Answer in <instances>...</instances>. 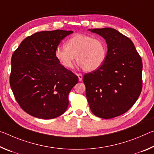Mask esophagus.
Returning <instances> with one entry per match:
<instances>
[{
	"label": "esophagus",
	"mask_w": 154,
	"mask_h": 154,
	"mask_svg": "<svg viewBox=\"0 0 154 154\" xmlns=\"http://www.w3.org/2000/svg\"><path fill=\"white\" fill-rule=\"evenodd\" d=\"M76 74L78 75V77H79V81H82V74H80V73H79V74Z\"/></svg>",
	"instance_id": "esophagus-1"
}]
</instances>
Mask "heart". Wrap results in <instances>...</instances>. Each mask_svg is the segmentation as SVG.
Segmentation results:
<instances>
[{
	"mask_svg": "<svg viewBox=\"0 0 154 154\" xmlns=\"http://www.w3.org/2000/svg\"><path fill=\"white\" fill-rule=\"evenodd\" d=\"M65 46L55 50V57L63 66L71 68L76 58L85 71H95L104 64L107 55V45L100 37L77 34L68 39Z\"/></svg>",
	"mask_w": 154,
	"mask_h": 154,
	"instance_id": "b5f03b06",
	"label": "heart"
}]
</instances>
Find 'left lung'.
Here are the masks:
<instances>
[{"label": "left lung", "instance_id": "obj_1", "mask_svg": "<svg viewBox=\"0 0 154 154\" xmlns=\"http://www.w3.org/2000/svg\"><path fill=\"white\" fill-rule=\"evenodd\" d=\"M91 31L106 42L107 55L102 66L85 74L82 80L92 112L102 119H112L126 112L142 91L143 63L132 42L111 28Z\"/></svg>", "mask_w": 154, "mask_h": 154}]
</instances>
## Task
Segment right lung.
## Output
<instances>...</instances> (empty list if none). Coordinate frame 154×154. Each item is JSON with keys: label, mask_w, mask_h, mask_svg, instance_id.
<instances>
[{"label": "right lung", "mask_w": 154, "mask_h": 154, "mask_svg": "<svg viewBox=\"0 0 154 154\" xmlns=\"http://www.w3.org/2000/svg\"><path fill=\"white\" fill-rule=\"evenodd\" d=\"M72 31H41L27 37L11 57L9 83L17 104L30 115L54 119L67 110L79 77L60 63L55 50Z\"/></svg>", "instance_id": "right-lung-1"}]
</instances>
